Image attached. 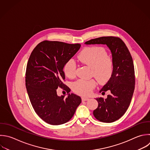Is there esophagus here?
Wrapping results in <instances>:
<instances>
[{"label":"esophagus","mask_w":150,"mask_h":150,"mask_svg":"<svg viewBox=\"0 0 150 150\" xmlns=\"http://www.w3.org/2000/svg\"><path fill=\"white\" fill-rule=\"evenodd\" d=\"M81 100L83 101H87V100H89V98L88 97H81Z\"/></svg>","instance_id":"34e87169"}]
</instances>
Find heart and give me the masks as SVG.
<instances>
[{"mask_svg": "<svg viewBox=\"0 0 150 150\" xmlns=\"http://www.w3.org/2000/svg\"><path fill=\"white\" fill-rule=\"evenodd\" d=\"M78 59L83 64L89 66L91 76L94 77L100 84L107 83L113 73V64L105 49L101 47H90L86 48L78 56ZM63 71L65 75L73 79L76 75V64L70 59L64 64ZM96 86L94 80L80 79L73 84V91L82 96L89 95Z\"/></svg>", "mask_w": 150, "mask_h": 150, "instance_id": "1", "label": "heart"}]
</instances>
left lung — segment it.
Listing matches in <instances>:
<instances>
[{"mask_svg":"<svg viewBox=\"0 0 150 150\" xmlns=\"http://www.w3.org/2000/svg\"><path fill=\"white\" fill-rule=\"evenodd\" d=\"M85 44L106 45L111 50L113 73L100 91L102 94L108 91L110 94L105 99L96 98L98 105L93 115L100 121L114 122L126 112L134 93L135 72L131 55L124 42L117 37H101L90 40Z\"/></svg>","mask_w":150,"mask_h":150,"instance_id":"1","label":"left lung"}]
</instances>
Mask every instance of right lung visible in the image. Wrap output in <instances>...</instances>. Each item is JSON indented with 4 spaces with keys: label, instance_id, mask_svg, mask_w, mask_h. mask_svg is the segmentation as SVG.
Returning a JSON list of instances; mask_svg holds the SVG:
<instances>
[{
    "label": "right lung",
    "instance_id": "obj_1",
    "mask_svg": "<svg viewBox=\"0 0 150 150\" xmlns=\"http://www.w3.org/2000/svg\"><path fill=\"white\" fill-rule=\"evenodd\" d=\"M81 45L45 40L32 51L26 71V87L31 104L36 114L46 122L60 125L69 121L81 102L73 93L58 96L60 87L70 91L63 81V68L79 50Z\"/></svg>",
    "mask_w": 150,
    "mask_h": 150
}]
</instances>
